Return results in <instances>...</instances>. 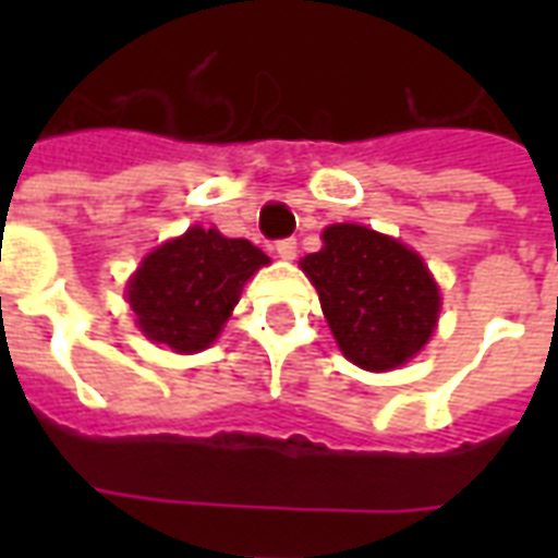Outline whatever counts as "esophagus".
Here are the masks:
<instances>
[{
  "label": "esophagus",
  "instance_id": "34e87169",
  "mask_svg": "<svg viewBox=\"0 0 558 558\" xmlns=\"http://www.w3.org/2000/svg\"><path fill=\"white\" fill-rule=\"evenodd\" d=\"M275 254H278L280 260H295L298 243L295 240H278V243H275Z\"/></svg>",
  "mask_w": 558,
  "mask_h": 558
}]
</instances>
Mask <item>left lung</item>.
Wrapping results in <instances>:
<instances>
[{
	"label": "left lung",
	"mask_w": 558,
	"mask_h": 558,
	"mask_svg": "<svg viewBox=\"0 0 558 558\" xmlns=\"http://www.w3.org/2000/svg\"><path fill=\"white\" fill-rule=\"evenodd\" d=\"M322 252L301 269L322 298L336 344L365 371H393L432 339L440 289L423 257L356 222L324 228Z\"/></svg>",
	"instance_id": "1"
}]
</instances>
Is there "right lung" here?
Returning <instances> with one entry per match:
<instances>
[{"label":"right lung","instance_id":"right-lung-1","mask_svg":"<svg viewBox=\"0 0 558 558\" xmlns=\"http://www.w3.org/2000/svg\"><path fill=\"white\" fill-rule=\"evenodd\" d=\"M269 257L217 228H187L153 248L126 283L138 330L177 353H199L217 339L245 280Z\"/></svg>","mask_w":558,"mask_h":558}]
</instances>
